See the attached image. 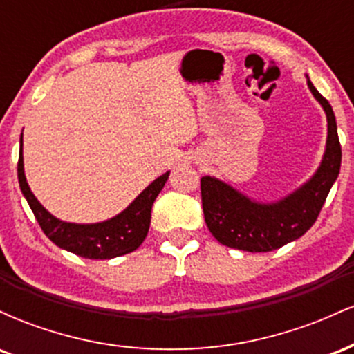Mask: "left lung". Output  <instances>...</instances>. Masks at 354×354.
<instances>
[{
	"label": "left lung",
	"mask_w": 354,
	"mask_h": 354,
	"mask_svg": "<svg viewBox=\"0 0 354 354\" xmlns=\"http://www.w3.org/2000/svg\"><path fill=\"white\" fill-rule=\"evenodd\" d=\"M308 86L326 113L328 138L319 168L303 186L276 203H258L216 178H201L205 221L221 245L250 253H266L303 236L315 225L339 174L341 145L331 104L310 80Z\"/></svg>",
	"instance_id": "obj_1"
}]
</instances>
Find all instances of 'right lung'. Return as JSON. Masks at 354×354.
Returning <instances> with one entry per match:
<instances>
[{
  "label": "right lung",
  "instance_id": "1",
  "mask_svg": "<svg viewBox=\"0 0 354 354\" xmlns=\"http://www.w3.org/2000/svg\"><path fill=\"white\" fill-rule=\"evenodd\" d=\"M168 176L169 171H166L160 178H156L148 188L141 191L140 196L128 208L116 214L115 218L106 219L103 223H95V225H76V223H66L55 218L50 211L44 209L41 203L36 200L28 186L26 176H24L23 148H19V188L33 211L35 218L38 219L43 233L56 246L88 259H111L116 256L131 253L140 248L148 234L149 223H151L153 203L160 191L163 189L165 183L168 181Z\"/></svg>",
  "mask_w": 354,
  "mask_h": 354
}]
</instances>
